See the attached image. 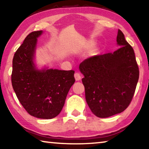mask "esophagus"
Wrapping results in <instances>:
<instances>
[{"instance_id": "esophagus-1", "label": "esophagus", "mask_w": 149, "mask_h": 149, "mask_svg": "<svg viewBox=\"0 0 149 149\" xmlns=\"http://www.w3.org/2000/svg\"><path fill=\"white\" fill-rule=\"evenodd\" d=\"M74 77H75V79L76 81H79L81 79V76L80 74H79V73H78V72L75 73Z\"/></svg>"}]
</instances>
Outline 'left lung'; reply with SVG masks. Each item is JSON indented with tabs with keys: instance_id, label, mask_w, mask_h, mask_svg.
Returning a JSON list of instances; mask_svg holds the SVG:
<instances>
[{
	"instance_id": "8db88e82",
	"label": "left lung",
	"mask_w": 149,
	"mask_h": 149,
	"mask_svg": "<svg viewBox=\"0 0 149 149\" xmlns=\"http://www.w3.org/2000/svg\"><path fill=\"white\" fill-rule=\"evenodd\" d=\"M116 41L120 47L113 53L95 55L79 65L85 99L99 118L112 116L129 107L139 76L134 50L120 29Z\"/></svg>"
}]
</instances>
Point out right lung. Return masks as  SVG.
<instances>
[{
	"instance_id": "right-lung-1",
	"label": "right lung",
	"mask_w": 149,
	"mask_h": 149,
	"mask_svg": "<svg viewBox=\"0 0 149 149\" xmlns=\"http://www.w3.org/2000/svg\"><path fill=\"white\" fill-rule=\"evenodd\" d=\"M42 31L27 35L12 61V85L27 112L41 119L57 116L64 107L70 87L75 82L74 70H37L33 64L37 38Z\"/></svg>"
}]
</instances>
